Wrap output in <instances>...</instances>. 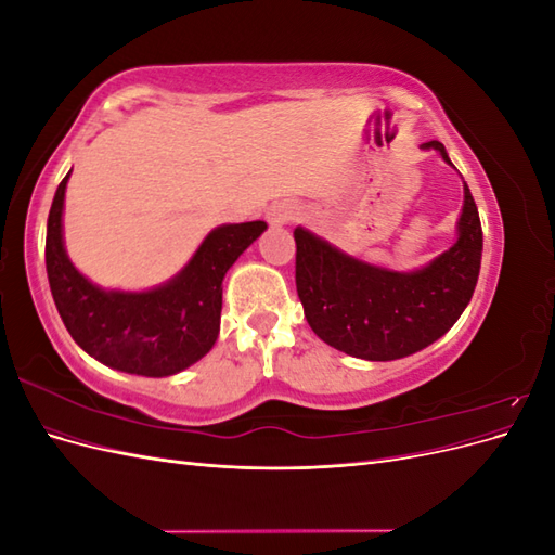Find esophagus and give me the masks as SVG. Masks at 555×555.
<instances>
[{
  "label": "esophagus",
  "instance_id": "34e87169",
  "mask_svg": "<svg viewBox=\"0 0 555 555\" xmlns=\"http://www.w3.org/2000/svg\"><path fill=\"white\" fill-rule=\"evenodd\" d=\"M296 215H298L296 204H292V201H280V204H275L271 212H268V220H271V224L275 227H282V224L294 222Z\"/></svg>",
  "mask_w": 555,
  "mask_h": 555
}]
</instances>
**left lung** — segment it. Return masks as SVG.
<instances>
[{
	"instance_id": "8db88e82",
	"label": "left lung",
	"mask_w": 555,
	"mask_h": 555,
	"mask_svg": "<svg viewBox=\"0 0 555 555\" xmlns=\"http://www.w3.org/2000/svg\"><path fill=\"white\" fill-rule=\"evenodd\" d=\"M422 147L451 164L440 141ZM463 194L456 243L410 273L359 261L296 227V292L319 338L365 361L410 357L442 338L473 298L481 266V222L465 182Z\"/></svg>"
}]
</instances>
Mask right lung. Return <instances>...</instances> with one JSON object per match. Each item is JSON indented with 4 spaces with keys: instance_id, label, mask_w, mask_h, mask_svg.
<instances>
[{
    "instance_id": "1",
    "label": "right lung",
    "mask_w": 555,
    "mask_h": 555,
    "mask_svg": "<svg viewBox=\"0 0 555 555\" xmlns=\"http://www.w3.org/2000/svg\"><path fill=\"white\" fill-rule=\"evenodd\" d=\"M64 176L48 212L46 271L66 331L80 349L115 371L169 377L212 349L220 333L222 280L266 222L222 224L198 245L190 263L147 292H115L78 273L62 238Z\"/></svg>"
}]
</instances>
